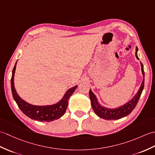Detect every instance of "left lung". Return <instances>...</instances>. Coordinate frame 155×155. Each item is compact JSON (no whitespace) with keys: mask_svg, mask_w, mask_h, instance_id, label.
<instances>
[{"mask_svg":"<svg viewBox=\"0 0 155 155\" xmlns=\"http://www.w3.org/2000/svg\"><path fill=\"white\" fill-rule=\"evenodd\" d=\"M137 51H138V48L137 47H136L135 56L137 59H139L137 56ZM141 65L142 74L143 76V80L141 86H140L139 91L134 97H133L131 100H129L128 102L125 104L124 105H123L122 106L117 107V108L110 109L101 106L98 103V100H97V98L95 96V94L92 92L91 90L90 89L89 96H90V99H91V105H92L93 110L94 111V112L97 116L106 120H119V119H121L125 116H127V115L130 114L131 113V111L134 110L137 104L139 99L140 98V96L141 95L143 90L144 88V83H145V82H145V72H144L143 65L141 62Z\"/></svg>","mask_w":155,"mask_h":155,"instance_id":"8db88e82","label":"left lung"}]
</instances>
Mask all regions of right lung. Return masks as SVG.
I'll list each match as a JSON object with an SVG mask.
<instances>
[{"label":"right lung","instance_id":"right-lung-1","mask_svg":"<svg viewBox=\"0 0 155 155\" xmlns=\"http://www.w3.org/2000/svg\"><path fill=\"white\" fill-rule=\"evenodd\" d=\"M16 63L17 61L12 70V74L11 78V89L13 98L21 111L26 116L31 118V120H35L38 121L49 122L55 120H58L61 116H63L66 111L69 98L77 88V85L68 90L63 97V98L57 104L49 106L32 105V104H29L21 99L18 94H17L15 87H14V78Z\"/></svg>","mask_w":155,"mask_h":155}]
</instances>
